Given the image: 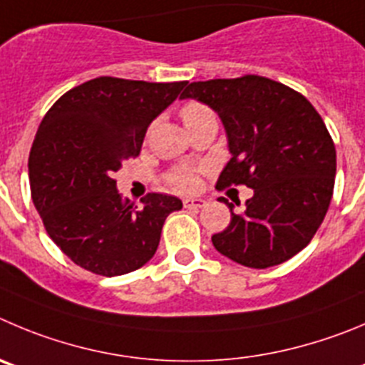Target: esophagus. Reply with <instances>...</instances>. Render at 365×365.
Segmentation results:
<instances>
[{
    "label": "esophagus",
    "mask_w": 365,
    "mask_h": 365,
    "mask_svg": "<svg viewBox=\"0 0 365 365\" xmlns=\"http://www.w3.org/2000/svg\"><path fill=\"white\" fill-rule=\"evenodd\" d=\"M183 207H185V209H202V207H205V200L187 198V200H183Z\"/></svg>",
    "instance_id": "34e87169"
}]
</instances>
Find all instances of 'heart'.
<instances>
[{
    "mask_svg": "<svg viewBox=\"0 0 365 365\" xmlns=\"http://www.w3.org/2000/svg\"><path fill=\"white\" fill-rule=\"evenodd\" d=\"M180 115H182L185 125L196 124V122L205 120V118L210 117H216L209 106L196 101L187 102L182 108V111H180ZM167 180H169L171 187H175L176 190H182V192H190V190H194L198 187V173L194 171V169H190V167H178V169H175V171L169 175Z\"/></svg>",
    "mask_w": 365,
    "mask_h": 365,
    "instance_id": "heart-1",
    "label": "heart"
}]
</instances>
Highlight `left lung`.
I'll list each match as a JSON object with an SVG mask.
<instances>
[{
  "label": "left lung",
  "instance_id": "8db88e82",
  "mask_svg": "<svg viewBox=\"0 0 365 365\" xmlns=\"http://www.w3.org/2000/svg\"><path fill=\"white\" fill-rule=\"evenodd\" d=\"M223 120L232 158L216 187L247 185L254 196L212 236L220 254L248 268L292 259L313 240L331 203L336 151L324 120L299 91L261 75L190 83ZM237 205V203H236Z\"/></svg>",
  "mask_w": 365,
  "mask_h": 365
}]
</instances>
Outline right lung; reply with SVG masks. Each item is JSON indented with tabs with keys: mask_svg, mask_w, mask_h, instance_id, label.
Returning a JSON list of instances; mask_svg holds the SVG:
<instances>
[{
	"mask_svg": "<svg viewBox=\"0 0 365 365\" xmlns=\"http://www.w3.org/2000/svg\"><path fill=\"white\" fill-rule=\"evenodd\" d=\"M185 84L97 77L57 98L41 120L29 156L32 200L77 267L113 277L155 255L163 221L182 202L151 192L135 207L113 176L140 155L148 125Z\"/></svg>",
	"mask_w": 365,
	"mask_h": 365,
	"instance_id": "add662e5",
	"label": "right lung"
}]
</instances>
